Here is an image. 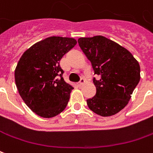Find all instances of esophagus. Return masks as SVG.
Here are the masks:
<instances>
[{
  "label": "esophagus",
  "instance_id": "obj_1",
  "mask_svg": "<svg viewBox=\"0 0 153 153\" xmlns=\"http://www.w3.org/2000/svg\"><path fill=\"white\" fill-rule=\"evenodd\" d=\"M84 83H85V79H84V78H81V79H80V80H79V82L78 83V84H79V86H82V85H83Z\"/></svg>",
  "mask_w": 153,
  "mask_h": 153
}]
</instances>
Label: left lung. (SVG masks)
<instances>
[{
  "label": "left lung",
  "mask_w": 153,
  "mask_h": 153,
  "mask_svg": "<svg viewBox=\"0 0 153 153\" xmlns=\"http://www.w3.org/2000/svg\"><path fill=\"white\" fill-rule=\"evenodd\" d=\"M79 45L91 62L96 94L87 99L94 113L108 117L121 111L131 99L140 80V65L137 59L120 45L102 36L79 38Z\"/></svg>",
  "instance_id": "8db88e82"
}]
</instances>
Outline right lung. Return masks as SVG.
<instances>
[{
  "instance_id": "1",
  "label": "right lung",
  "mask_w": 153,
  "mask_h": 153,
  "mask_svg": "<svg viewBox=\"0 0 153 153\" xmlns=\"http://www.w3.org/2000/svg\"><path fill=\"white\" fill-rule=\"evenodd\" d=\"M76 44L73 38L51 36L30 47L17 64L15 81L18 92L40 117H55L68 104L74 88L63 79L59 61Z\"/></svg>"
}]
</instances>
